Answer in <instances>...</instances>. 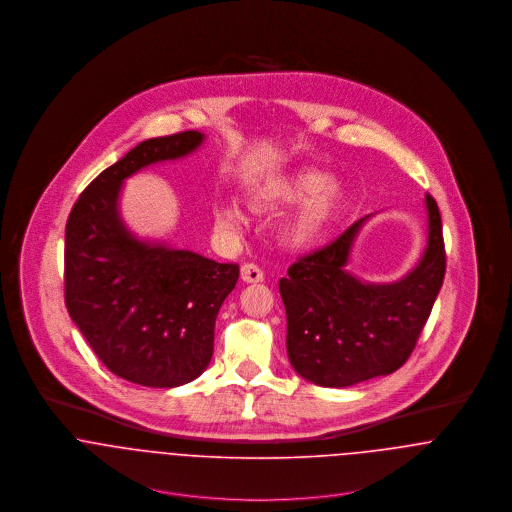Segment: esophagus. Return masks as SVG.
I'll return each mask as SVG.
<instances>
[{
  "label": "esophagus",
  "mask_w": 512,
  "mask_h": 512,
  "mask_svg": "<svg viewBox=\"0 0 512 512\" xmlns=\"http://www.w3.org/2000/svg\"><path fill=\"white\" fill-rule=\"evenodd\" d=\"M240 276H242V280L246 282V284H258V282H264V272H262V268L260 266H256V264H244L242 268H240Z\"/></svg>",
  "instance_id": "obj_1"
}]
</instances>
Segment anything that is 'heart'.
I'll use <instances>...</instances> for the list:
<instances>
[{
	"instance_id": "1",
	"label": "heart",
	"mask_w": 512,
	"mask_h": 512,
	"mask_svg": "<svg viewBox=\"0 0 512 512\" xmlns=\"http://www.w3.org/2000/svg\"><path fill=\"white\" fill-rule=\"evenodd\" d=\"M331 177L323 171H299L280 181L268 183L252 193L250 201L256 209L272 211L301 203L284 226V238L288 244L303 248L319 242L329 228L339 219L345 207V193L339 185L331 183ZM217 224L226 232H238L244 226L242 211L224 203L215 211Z\"/></svg>"
}]
</instances>
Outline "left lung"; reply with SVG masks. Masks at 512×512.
<instances>
[{
    "label": "left lung",
    "instance_id": "1",
    "mask_svg": "<svg viewBox=\"0 0 512 512\" xmlns=\"http://www.w3.org/2000/svg\"><path fill=\"white\" fill-rule=\"evenodd\" d=\"M428 246L392 284H365L345 270L365 219L335 242L299 258L280 280L288 357L305 380L345 388L398 370L412 355L445 276L438 203L426 195Z\"/></svg>",
    "mask_w": 512,
    "mask_h": 512
}]
</instances>
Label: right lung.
I'll return each instance as SVG.
<instances>
[{"mask_svg": "<svg viewBox=\"0 0 512 512\" xmlns=\"http://www.w3.org/2000/svg\"><path fill=\"white\" fill-rule=\"evenodd\" d=\"M203 140L189 130L138 144L82 191L67 220L69 315L110 372L149 388L187 384L209 366L220 305L240 270L136 238L118 199L124 179L185 157Z\"/></svg>", "mask_w": 512, "mask_h": 512, "instance_id": "add662e5", "label": "right lung"}]
</instances>
